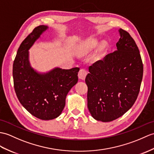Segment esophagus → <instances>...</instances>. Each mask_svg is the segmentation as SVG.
Instances as JSON below:
<instances>
[{
  "instance_id": "obj_1",
  "label": "esophagus",
  "mask_w": 154,
  "mask_h": 154,
  "mask_svg": "<svg viewBox=\"0 0 154 154\" xmlns=\"http://www.w3.org/2000/svg\"><path fill=\"white\" fill-rule=\"evenodd\" d=\"M87 75V70H85L84 69H82L79 71V72L78 73V77L81 80H85V77Z\"/></svg>"
}]
</instances>
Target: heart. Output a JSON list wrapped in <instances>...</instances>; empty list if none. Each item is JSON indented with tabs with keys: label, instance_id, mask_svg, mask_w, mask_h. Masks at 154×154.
Segmentation results:
<instances>
[{
	"label": "heart",
	"instance_id": "obj_1",
	"mask_svg": "<svg viewBox=\"0 0 154 154\" xmlns=\"http://www.w3.org/2000/svg\"><path fill=\"white\" fill-rule=\"evenodd\" d=\"M99 44V42L96 38H89L87 40L82 41L79 44L77 48V54L81 57H83L88 55L94 50L97 47ZM107 48H108V44L106 42H103L99 46V47L93 56H92V62L93 63H97L101 61L106 52Z\"/></svg>",
	"mask_w": 154,
	"mask_h": 154
}]
</instances>
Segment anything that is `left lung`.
Instances as JSON below:
<instances>
[{"label":"left lung","mask_w":154,"mask_h":154,"mask_svg":"<svg viewBox=\"0 0 154 154\" xmlns=\"http://www.w3.org/2000/svg\"><path fill=\"white\" fill-rule=\"evenodd\" d=\"M117 51L89 67L85 79L87 106L92 117L109 122L133 106L140 91L143 64L140 52L129 33L119 29Z\"/></svg>","instance_id":"obj_1"}]
</instances>
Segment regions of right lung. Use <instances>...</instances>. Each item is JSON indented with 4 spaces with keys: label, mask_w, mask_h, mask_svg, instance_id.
I'll return each instance as SVG.
<instances>
[{
    "label": "right lung",
    "mask_w": 154,
    "mask_h": 154,
    "mask_svg": "<svg viewBox=\"0 0 154 154\" xmlns=\"http://www.w3.org/2000/svg\"><path fill=\"white\" fill-rule=\"evenodd\" d=\"M48 29L39 26L21 42L13 64L15 92L20 102L31 115L42 120L58 117L65 107L66 96L78 81L79 68L56 67L38 72L29 62V50Z\"/></svg>",
    "instance_id": "obj_1"
}]
</instances>
